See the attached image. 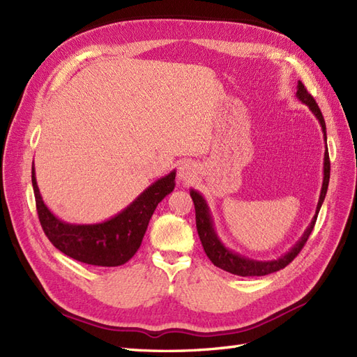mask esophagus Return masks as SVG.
<instances>
[{
	"instance_id": "1",
	"label": "esophagus",
	"mask_w": 357,
	"mask_h": 357,
	"mask_svg": "<svg viewBox=\"0 0 357 357\" xmlns=\"http://www.w3.org/2000/svg\"><path fill=\"white\" fill-rule=\"evenodd\" d=\"M195 176H197V167H195V164H192V162L186 160L178 167V178L180 180L188 183V181L195 178Z\"/></svg>"
}]
</instances>
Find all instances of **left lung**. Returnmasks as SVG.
Returning <instances> with one entry per match:
<instances>
[{"mask_svg": "<svg viewBox=\"0 0 357 357\" xmlns=\"http://www.w3.org/2000/svg\"><path fill=\"white\" fill-rule=\"evenodd\" d=\"M296 89H298L296 98L302 104H305L310 109V112L314 114V117L317 119L320 126H321L323 138H325V143H326V139H328L326 138V123H325V119H323V114L319 109V105L316 104L314 98H312V96L308 93L305 86L301 82H298ZM329 176H331V162H329L328 146H325V158H323V183H321V190H320V197H319L314 218H312L311 223L307 226V229L304 234H302L301 238L294 245H291L290 250L287 253H284L283 256H280L278 259H273V261H256V259L245 257V256L236 253V252L231 250V248L226 247L222 243V240L219 238L218 231H215V228H214V220H213L211 210L208 207L207 201H205V198L198 190L190 189V197H192L193 204H195L198 235H199V240L202 243L204 250H205V253H207L210 261L218 268L223 269V271H228L231 274L241 275V277L268 275V274L280 271V269L287 266L302 250V247H304V244L307 243L312 228H314L317 214L320 211V207H321L323 201H325L326 192H328Z\"/></svg>", "mask_w": 357, "mask_h": 357, "instance_id": "1", "label": "left lung"}]
</instances>
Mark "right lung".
Segmentation results:
<instances>
[{"instance_id": "1", "label": "right lung", "mask_w": 357, "mask_h": 357, "mask_svg": "<svg viewBox=\"0 0 357 357\" xmlns=\"http://www.w3.org/2000/svg\"><path fill=\"white\" fill-rule=\"evenodd\" d=\"M32 188L43 231L58 250L88 265L119 266L137 253L158 204L174 190L176 169L152 183L121 213L100 223H68L56 218L41 198L34 162Z\"/></svg>"}]
</instances>
